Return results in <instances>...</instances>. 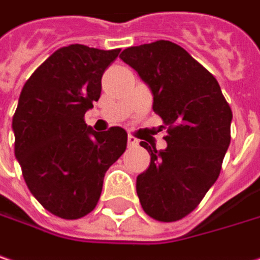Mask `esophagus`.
I'll list each match as a JSON object with an SVG mask.
<instances>
[{"instance_id":"esophagus-1","label":"esophagus","mask_w":260,"mask_h":260,"mask_svg":"<svg viewBox=\"0 0 260 260\" xmlns=\"http://www.w3.org/2000/svg\"><path fill=\"white\" fill-rule=\"evenodd\" d=\"M135 145H138V140L132 135H128V147H135Z\"/></svg>"}]
</instances>
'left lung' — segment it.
<instances>
[{
    "instance_id": "1",
    "label": "left lung",
    "mask_w": 260,
    "mask_h": 260,
    "mask_svg": "<svg viewBox=\"0 0 260 260\" xmlns=\"http://www.w3.org/2000/svg\"><path fill=\"white\" fill-rule=\"evenodd\" d=\"M120 58L151 89L153 110L168 132L165 150L140 143L151 157L137 176L140 203L156 221H179L219 176L231 141V107L215 76L171 41L129 47Z\"/></svg>"
}]
</instances>
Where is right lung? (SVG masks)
Masks as SVG:
<instances>
[{"instance_id":"1","label":"right lung","mask_w":260,"mask_h":260,"mask_svg":"<svg viewBox=\"0 0 260 260\" xmlns=\"http://www.w3.org/2000/svg\"><path fill=\"white\" fill-rule=\"evenodd\" d=\"M120 53L72 44L53 53L26 81L13 116L14 154L42 206L79 219L97 206L107 169L126 150L120 126L95 132L85 123L99 101L101 76Z\"/></svg>"}]
</instances>
